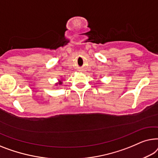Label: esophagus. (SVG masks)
I'll list each match as a JSON object with an SVG mask.
<instances>
[{"label":"esophagus","instance_id":"1","mask_svg":"<svg viewBox=\"0 0 158 158\" xmlns=\"http://www.w3.org/2000/svg\"><path fill=\"white\" fill-rule=\"evenodd\" d=\"M82 70H83V69H79V71H80V72H81V71H82Z\"/></svg>","mask_w":158,"mask_h":158}]
</instances>
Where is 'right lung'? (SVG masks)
<instances>
[{"instance_id":"obj_1","label":"right lung","mask_w":158,"mask_h":158,"mask_svg":"<svg viewBox=\"0 0 158 158\" xmlns=\"http://www.w3.org/2000/svg\"><path fill=\"white\" fill-rule=\"evenodd\" d=\"M63 84V79H58V81L56 82V84H55V85H61V84Z\"/></svg>"}]
</instances>
